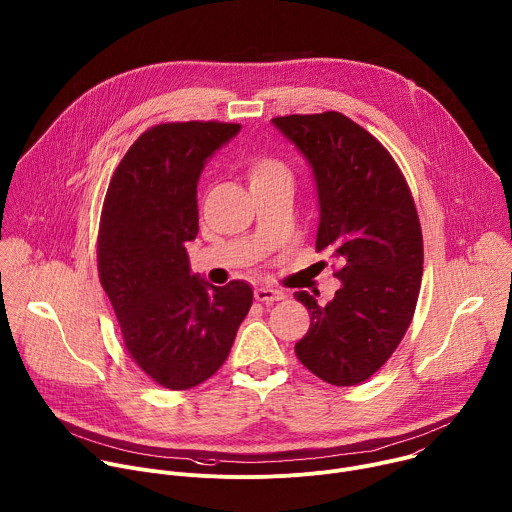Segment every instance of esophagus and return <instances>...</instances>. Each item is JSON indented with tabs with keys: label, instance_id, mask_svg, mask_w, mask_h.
I'll return each instance as SVG.
<instances>
[{
	"label": "esophagus",
	"instance_id": "34e87169",
	"mask_svg": "<svg viewBox=\"0 0 512 512\" xmlns=\"http://www.w3.org/2000/svg\"><path fill=\"white\" fill-rule=\"evenodd\" d=\"M285 296L283 291L273 289V287H257L255 289V300L263 302V304H273V302H281Z\"/></svg>",
	"mask_w": 512,
	"mask_h": 512
}]
</instances>
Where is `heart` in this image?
Wrapping results in <instances>:
<instances>
[{
    "label": "heart",
    "mask_w": 512,
    "mask_h": 512,
    "mask_svg": "<svg viewBox=\"0 0 512 512\" xmlns=\"http://www.w3.org/2000/svg\"><path fill=\"white\" fill-rule=\"evenodd\" d=\"M247 178L251 182V188L269 184H291L289 168L281 160L271 156L255 158L247 168Z\"/></svg>",
    "instance_id": "b5f03b06"
}]
</instances>
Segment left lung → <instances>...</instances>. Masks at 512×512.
<instances>
[{
	"instance_id": "1",
	"label": "left lung",
	"mask_w": 512,
	"mask_h": 512,
	"mask_svg": "<svg viewBox=\"0 0 512 512\" xmlns=\"http://www.w3.org/2000/svg\"><path fill=\"white\" fill-rule=\"evenodd\" d=\"M273 125L312 166L316 249L340 263L342 281L326 306L294 294L312 318L296 354L322 381L352 387L383 367L413 320L423 273L417 208L393 156L346 115H283Z\"/></svg>"
}]
</instances>
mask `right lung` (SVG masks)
Instances as JSON below:
<instances>
[{"label": "right lung", "mask_w": 512, "mask_h": 512, "mask_svg": "<svg viewBox=\"0 0 512 512\" xmlns=\"http://www.w3.org/2000/svg\"><path fill=\"white\" fill-rule=\"evenodd\" d=\"M239 123L180 121L143 131L111 176L97 237L99 279L123 344L158 385L184 391L227 360L253 289L216 287L190 273L198 235L196 184L206 160Z\"/></svg>", "instance_id": "obj_1"}]
</instances>
